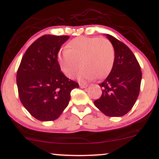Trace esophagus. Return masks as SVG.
Returning a JSON list of instances; mask_svg holds the SVG:
<instances>
[{"label":"esophagus","mask_w":159,"mask_h":159,"mask_svg":"<svg viewBox=\"0 0 159 159\" xmlns=\"http://www.w3.org/2000/svg\"><path fill=\"white\" fill-rule=\"evenodd\" d=\"M80 87H81V89H85V88L88 87V84H80Z\"/></svg>","instance_id":"1"}]
</instances>
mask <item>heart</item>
I'll return each instance as SVG.
<instances>
[{
  "label": "heart",
  "mask_w": 159,
  "mask_h": 159,
  "mask_svg": "<svg viewBox=\"0 0 159 159\" xmlns=\"http://www.w3.org/2000/svg\"><path fill=\"white\" fill-rule=\"evenodd\" d=\"M115 61V50L109 40L105 38L81 36L72 39L67 48L58 53L60 67L65 76L71 78L78 72L80 81L105 78L112 70Z\"/></svg>",
  "instance_id": "heart-1"
}]
</instances>
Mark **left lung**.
Listing matches in <instances>:
<instances>
[{
  "label": "left lung",
  "instance_id": "1",
  "mask_svg": "<svg viewBox=\"0 0 159 159\" xmlns=\"http://www.w3.org/2000/svg\"><path fill=\"white\" fill-rule=\"evenodd\" d=\"M106 37L113 46L115 61L109 75L99 84L102 94L94 104L107 116H123L136 102L142 74L130 48L112 35Z\"/></svg>",
  "mask_w": 159,
  "mask_h": 159
}]
</instances>
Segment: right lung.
Instances as JSON below:
<instances>
[{"instance_id":"right-lung-1","label":"right lung","mask_w":159,"mask_h":159,"mask_svg":"<svg viewBox=\"0 0 159 159\" xmlns=\"http://www.w3.org/2000/svg\"><path fill=\"white\" fill-rule=\"evenodd\" d=\"M68 35H45L28 48L17 72V86L21 103L40 121L55 120L68 106L72 89L78 83L61 72L57 60Z\"/></svg>"}]
</instances>
